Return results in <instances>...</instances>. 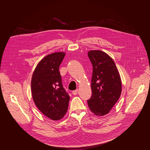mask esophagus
<instances>
[{"mask_svg":"<svg viewBox=\"0 0 150 150\" xmlns=\"http://www.w3.org/2000/svg\"><path fill=\"white\" fill-rule=\"evenodd\" d=\"M78 90H74L72 91V94L73 95H76L78 94Z\"/></svg>","mask_w":150,"mask_h":150,"instance_id":"1","label":"esophagus"}]
</instances>
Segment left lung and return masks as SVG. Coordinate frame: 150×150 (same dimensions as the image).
Listing matches in <instances>:
<instances>
[{"label":"left lung","mask_w":150,"mask_h":150,"mask_svg":"<svg viewBox=\"0 0 150 150\" xmlns=\"http://www.w3.org/2000/svg\"><path fill=\"white\" fill-rule=\"evenodd\" d=\"M88 56L93 67L91 87L92 96L87 101L96 116L109 113L122 93V81L115 62L106 53L91 50Z\"/></svg>","instance_id":"left-lung-1"}]
</instances>
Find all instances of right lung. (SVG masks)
<instances>
[{
	"label": "right lung",
	"instance_id": "obj_1",
	"mask_svg": "<svg viewBox=\"0 0 150 150\" xmlns=\"http://www.w3.org/2000/svg\"><path fill=\"white\" fill-rule=\"evenodd\" d=\"M66 53L48 54L37 64L31 79V93L39 110L53 120L67 112L70 97L63 88L59 67Z\"/></svg>",
	"mask_w": 150,
	"mask_h": 150
}]
</instances>
